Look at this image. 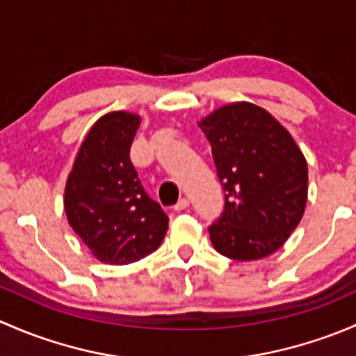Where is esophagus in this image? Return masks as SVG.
I'll use <instances>...</instances> for the list:
<instances>
[{
  "mask_svg": "<svg viewBox=\"0 0 356 356\" xmlns=\"http://www.w3.org/2000/svg\"><path fill=\"white\" fill-rule=\"evenodd\" d=\"M188 205H190V200L183 197V199H179L178 202H177V205H175V211H185V209L188 207Z\"/></svg>",
  "mask_w": 356,
  "mask_h": 356,
  "instance_id": "esophagus-1",
  "label": "esophagus"
}]
</instances>
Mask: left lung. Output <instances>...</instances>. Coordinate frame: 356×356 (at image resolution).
<instances>
[{
    "mask_svg": "<svg viewBox=\"0 0 356 356\" xmlns=\"http://www.w3.org/2000/svg\"><path fill=\"white\" fill-rule=\"evenodd\" d=\"M225 209L209 226L216 250L233 260L274 254L295 232L307 204V161L291 135L250 102L202 120Z\"/></svg>",
    "mask_w": 356,
    "mask_h": 356,
    "instance_id": "1",
    "label": "left lung"
}]
</instances>
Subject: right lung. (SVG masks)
I'll return each mask as SVG.
<instances>
[{
	"instance_id": "add662e5",
	"label": "right lung",
	"mask_w": 356,
	"mask_h": 356,
	"mask_svg": "<svg viewBox=\"0 0 356 356\" xmlns=\"http://www.w3.org/2000/svg\"><path fill=\"white\" fill-rule=\"evenodd\" d=\"M140 118L116 111L102 116L82 142L65 190L73 232L99 260L137 262L163 243L170 218L147 195L130 161Z\"/></svg>"
}]
</instances>
